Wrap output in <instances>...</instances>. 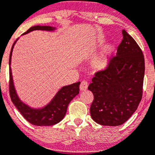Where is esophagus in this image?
<instances>
[{"instance_id": "obj_1", "label": "esophagus", "mask_w": 155, "mask_h": 155, "mask_svg": "<svg viewBox=\"0 0 155 155\" xmlns=\"http://www.w3.org/2000/svg\"><path fill=\"white\" fill-rule=\"evenodd\" d=\"M88 82H87L86 81L83 80V81H82V82H81L80 85H79V88H80L81 91H85V90L88 88Z\"/></svg>"}]
</instances>
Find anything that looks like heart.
I'll use <instances>...</instances> for the list:
<instances>
[{
    "label": "heart",
    "instance_id": "b5f03b06",
    "mask_svg": "<svg viewBox=\"0 0 155 155\" xmlns=\"http://www.w3.org/2000/svg\"><path fill=\"white\" fill-rule=\"evenodd\" d=\"M106 64V61L103 59H98L94 62V66L96 67H98V68H101V67H104Z\"/></svg>",
    "mask_w": 155,
    "mask_h": 155
}]
</instances>
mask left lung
Here are the masks:
<instances>
[{"mask_svg": "<svg viewBox=\"0 0 155 155\" xmlns=\"http://www.w3.org/2000/svg\"><path fill=\"white\" fill-rule=\"evenodd\" d=\"M116 56L94 73L88 89L94 94L91 118L102 126L122 125L134 114L142 97L145 59L139 45L125 30Z\"/></svg>", "mask_w": 155, "mask_h": 155, "instance_id": "1", "label": "left lung"}]
</instances>
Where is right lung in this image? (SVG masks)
I'll return each instance as SVG.
<instances>
[{"mask_svg": "<svg viewBox=\"0 0 155 155\" xmlns=\"http://www.w3.org/2000/svg\"><path fill=\"white\" fill-rule=\"evenodd\" d=\"M54 28L52 26H40V25H35L28 28L25 33H28L33 30H53ZM16 42V41H15ZM13 43L12 46L11 51L10 54V60H9V64L10 65V59H11L12 51H13ZM10 80H9V92H10V98L12 102L14 104L18 110L20 112L22 117L30 124L35 126H53L57 124L60 121L62 120L65 117L67 113V107H68L70 102L73 100V97L77 95L79 92V84L80 82H76V83L71 84L70 85L64 86L60 90L52 100V101L49 104L41 110L31 109L27 105L24 104L22 101L19 99L16 91H15L14 86L13 83V79H12L11 70L10 67Z\"/></svg>", "mask_w": 155, "mask_h": 155, "instance_id": "add662e5", "label": "right lung"}]
</instances>
